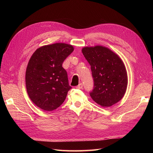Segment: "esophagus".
I'll return each mask as SVG.
<instances>
[{
  "label": "esophagus",
  "mask_w": 153,
  "mask_h": 153,
  "mask_svg": "<svg viewBox=\"0 0 153 153\" xmlns=\"http://www.w3.org/2000/svg\"><path fill=\"white\" fill-rule=\"evenodd\" d=\"M76 88H77V89H82V88H83V84H80L79 85L76 86Z\"/></svg>",
  "instance_id": "esophagus-1"
}]
</instances>
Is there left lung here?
<instances>
[{"instance_id": "8db88e82", "label": "left lung", "mask_w": 153, "mask_h": 153, "mask_svg": "<svg viewBox=\"0 0 153 153\" xmlns=\"http://www.w3.org/2000/svg\"><path fill=\"white\" fill-rule=\"evenodd\" d=\"M82 53L91 65L94 80L90 96L96 103L109 107L117 103L126 91L128 76L122 60L110 49L96 46L84 47Z\"/></svg>"}]
</instances>
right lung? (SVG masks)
<instances>
[{
	"label": "right lung",
	"mask_w": 153,
	"mask_h": 153,
	"mask_svg": "<svg viewBox=\"0 0 153 153\" xmlns=\"http://www.w3.org/2000/svg\"><path fill=\"white\" fill-rule=\"evenodd\" d=\"M74 48L65 43L46 45L32 54L25 73L29 98L45 111H52L65 100L69 86L68 74L62 63Z\"/></svg>",
	"instance_id": "add662e5"
}]
</instances>
